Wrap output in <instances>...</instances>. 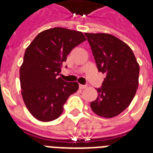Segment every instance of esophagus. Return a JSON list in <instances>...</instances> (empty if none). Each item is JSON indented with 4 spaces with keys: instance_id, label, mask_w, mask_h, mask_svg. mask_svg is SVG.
I'll list each match as a JSON object with an SVG mask.
<instances>
[{
    "instance_id": "34e87169",
    "label": "esophagus",
    "mask_w": 153,
    "mask_h": 153,
    "mask_svg": "<svg viewBox=\"0 0 153 153\" xmlns=\"http://www.w3.org/2000/svg\"><path fill=\"white\" fill-rule=\"evenodd\" d=\"M86 87H87V86H86V85H82V84L79 85V89H86Z\"/></svg>"
}]
</instances>
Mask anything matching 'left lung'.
<instances>
[{"mask_svg":"<svg viewBox=\"0 0 153 153\" xmlns=\"http://www.w3.org/2000/svg\"><path fill=\"white\" fill-rule=\"evenodd\" d=\"M98 71L105 74L98 97L91 103L94 114L105 118L117 116L129 105L139 83L140 67L132 49L107 33H85Z\"/></svg>","mask_w":153,"mask_h":153,"instance_id":"1","label":"left lung"}]
</instances>
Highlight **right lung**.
<instances>
[{"instance_id":"add662e5","label":"right lung","mask_w":153,"mask_h":153,"mask_svg":"<svg viewBox=\"0 0 153 153\" xmlns=\"http://www.w3.org/2000/svg\"><path fill=\"white\" fill-rule=\"evenodd\" d=\"M86 39L79 31L53 27L39 33L26 48L20 69L21 95L36 119H57L67 98L78 91L77 82H67L58 76L69 53Z\"/></svg>"}]
</instances>
